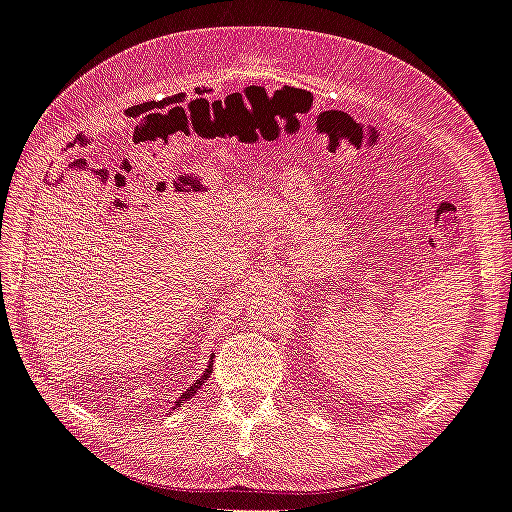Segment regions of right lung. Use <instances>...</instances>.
Returning <instances> with one entry per match:
<instances>
[{
    "label": "right lung",
    "mask_w": 512,
    "mask_h": 512,
    "mask_svg": "<svg viewBox=\"0 0 512 512\" xmlns=\"http://www.w3.org/2000/svg\"><path fill=\"white\" fill-rule=\"evenodd\" d=\"M213 357H215V355H211V362H209V366H206V368H204V372H202V377H200L198 381H193V383H191V388H189L187 392H183V394H181V398H178V400H176V403H174V405L170 407V413H172V411H174L176 407H181V403H183V400H187V398H191V396H196V394H198V390H200V388H202V385L206 383V379H209V377H211V372H213Z\"/></svg>",
    "instance_id": "1"
}]
</instances>
